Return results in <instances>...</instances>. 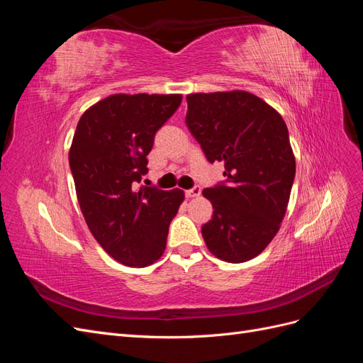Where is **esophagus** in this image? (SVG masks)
<instances>
[{"label": "esophagus", "instance_id": "obj_1", "mask_svg": "<svg viewBox=\"0 0 363 363\" xmlns=\"http://www.w3.org/2000/svg\"><path fill=\"white\" fill-rule=\"evenodd\" d=\"M200 194H201V189H200V186H194L192 189H188V191H184V195L188 196V199H195V196H200Z\"/></svg>", "mask_w": 363, "mask_h": 363}]
</instances>
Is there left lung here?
Masks as SVG:
<instances>
[{"label":"left lung","mask_w":363,"mask_h":363,"mask_svg":"<svg viewBox=\"0 0 363 363\" xmlns=\"http://www.w3.org/2000/svg\"><path fill=\"white\" fill-rule=\"evenodd\" d=\"M186 125L207 160L224 162L225 182L203 195L213 216L201 227L218 259H255L277 235L295 177L288 127L276 108L247 91L189 94Z\"/></svg>","instance_id":"8db88e82"}]
</instances>
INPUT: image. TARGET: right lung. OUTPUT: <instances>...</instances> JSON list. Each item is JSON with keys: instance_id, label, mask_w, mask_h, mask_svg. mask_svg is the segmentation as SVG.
<instances>
[{"instance_id": "1", "label": "right lung", "mask_w": 363, "mask_h": 363, "mask_svg": "<svg viewBox=\"0 0 363 363\" xmlns=\"http://www.w3.org/2000/svg\"><path fill=\"white\" fill-rule=\"evenodd\" d=\"M182 98L115 94L91 106L77 124L69 148L77 200L96 242L123 265L144 268L162 257L184 200L180 189H136L148 172L156 131Z\"/></svg>"}]
</instances>
